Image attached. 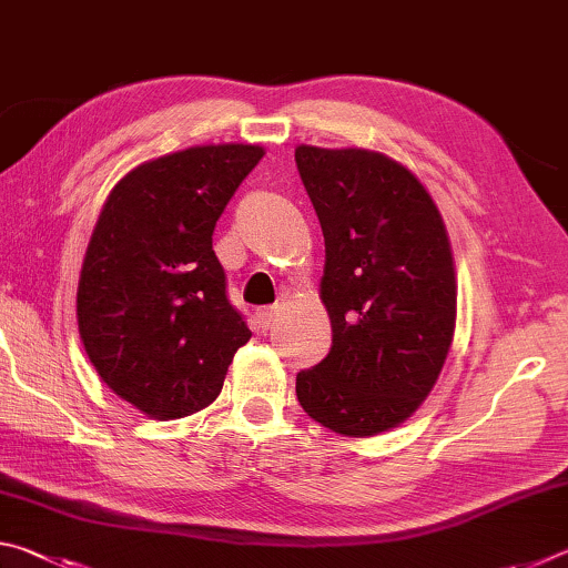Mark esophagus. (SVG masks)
<instances>
[{
    "instance_id": "1",
    "label": "esophagus",
    "mask_w": 568,
    "mask_h": 568,
    "mask_svg": "<svg viewBox=\"0 0 568 568\" xmlns=\"http://www.w3.org/2000/svg\"><path fill=\"white\" fill-rule=\"evenodd\" d=\"M275 318H277V307H261V311L255 313V323H257V328H261V331L271 328Z\"/></svg>"
}]
</instances>
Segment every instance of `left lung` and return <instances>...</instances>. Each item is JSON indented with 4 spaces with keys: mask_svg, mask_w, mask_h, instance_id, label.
I'll return each mask as SVG.
<instances>
[{
    "mask_svg": "<svg viewBox=\"0 0 568 568\" xmlns=\"http://www.w3.org/2000/svg\"><path fill=\"white\" fill-rule=\"evenodd\" d=\"M321 220V301L333 345L301 371L303 410L341 436L396 428L436 386L456 331V271L444 217L400 162L361 148H295Z\"/></svg>",
    "mask_w": 568,
    "mask_h": 568,
    "instance_id": "left-lung-1",
    "label": "left lung"
}]
</instances>
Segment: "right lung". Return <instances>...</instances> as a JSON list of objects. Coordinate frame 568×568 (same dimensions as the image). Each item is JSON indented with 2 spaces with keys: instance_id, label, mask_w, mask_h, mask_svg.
<instances>
[{
  "instance_id": "add662e5",
  "label": "right lung",
  "mask_w": 568,
  "mask_h": 568,
  "mask_svg": "<svg viewBox=\"0 0 568 568\" xmlns=\"http://www.w3.org/2000/svg\"><path fill=\"white\" fill-rule=\"evenodd\" d=\"M265 150L200 145L142 162L112 187L84 253L77 325L94 371L150 418L203 410L250 341L213 230Z\"/></svg>"
}]
</instances>
